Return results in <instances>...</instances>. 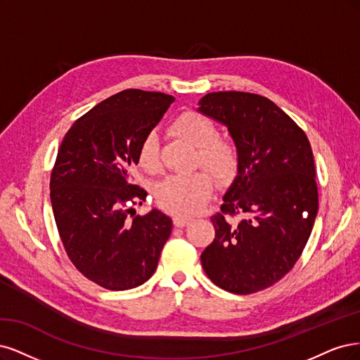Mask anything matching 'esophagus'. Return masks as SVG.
Wrapping results in <instances>:
<instances>
[{
    "instance_id": "esophagus-1",
    "label": "esophagus",
    "mask_w": 360,
    "mask_h": 360,
    "mask_svg": "<svg viewBox=\"0 0 360 360\" xmlns=\"http://www.w3.org/2000/svg\"><path fill=\"white\" fill-rule=\"evenodd\" d=\"M191 217H188V215H181V214H178V215H175L173 217V224H175L176 227H185L187 226L190 221H191Z\"/></svg>"
}]
</instances>
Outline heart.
<instances>
[{"label": "heart", "mask_w": 360, "mask_h": 360, "mask_svg": "<svg viewBox=\"0 0 360 360\" xmlns=\"http://www.w3.org/2000/svg\"><path fill=\"white\" fill-rule=\"evenodd\" d=\"M172 131L197 148L194 165L210 170L214 178L224 182L235 175L239 153L235 143L218 139L212 120L195 110H184L170 124ZM137 163L145 172L160 169V141L155 133L143 136L137 146ZM212 178L205 170L188 175H173L155 187V197L161 207L176 214H193L206 203L212 194Z\"/></svg>", "instance_id": "heart-1"}]
</instances>
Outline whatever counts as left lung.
I'll list each match as a JSON object with an SVG mask.
<instances>
[{"label": "left lung", "instance_id": "8db88e82", "mask_svg": "<svg viewBox=\"0 0 360 360\" xmlns=\"http://www.w3.org/2000/svg\"><path fill=\"white\" fill-rule=\"evenodd\" d=\"M199 110L227 125L239 153L238 176L211 217L203 271L226 292L256 293L293 269L309 239L319 211L314 155L304 130L259 94L210 92Z\"/></svg>", "mask_w": 360, "mask_h": 360}]
</instances>
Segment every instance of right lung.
Here are the masks:
<instances>
[{
	"instance_id": "add662e5",
	"label": "right lung",
	"mask_w": 360,
	"mask_h": 360,
	"mask_svg": "<svg viewBox=\"0 0 360 360\" xmlns=\"http://www.w3.org/2000/svg\"><path fill=\"white\" fill-rule=\"evenodd\" d=\"M175 100L125 89L98 103L65 133L51 173L58 233L75 268L103 288L121 292L148 281L172 233L157 210L136 215L146 191L133 184L137 146Z\"/></svg>"
}]
</instances>
